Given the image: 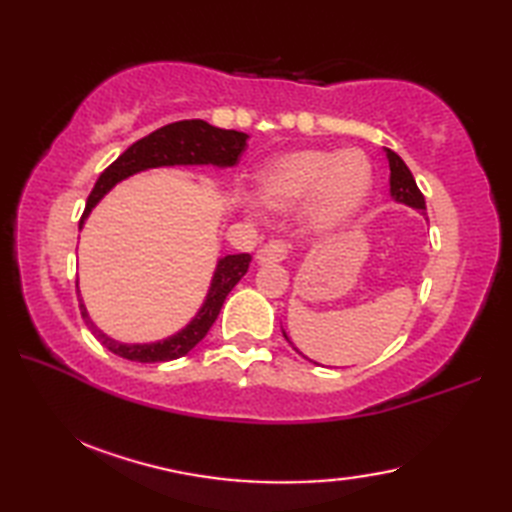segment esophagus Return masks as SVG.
<instances>
[{"mask_svg": "<svg viewBox=\"0 0 512 512\" xmlns=\"http://www.w3.org/2000/svg\"><path fill=\"white\" fill-rule=\"evenodd\" d=\"M290 246L286 244V242H281V239H275V242H268L262 250H259V255H257V259H259V264H264V262H284V259L288 257V250Z\"/></svg>", "mask_w": 512, "mask_h": 512, "instance_id": "obj_1", "label": "esophagus"}]
</instances>
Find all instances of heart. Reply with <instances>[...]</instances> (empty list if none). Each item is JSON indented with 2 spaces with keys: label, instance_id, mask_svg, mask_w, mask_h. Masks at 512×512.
I'll return each mask as SVG.
<instances>
[{
  "label": "heart",
  "instance_id": "1",
  "mask_svg": "<svg viewBox=\"0 0 512 512\" xmlns=\"http://www.w3.org/2000/svg\"><path fill=\"white\" fill-rule=\"evenodd\" d=\"M372 165L358 149H301L270 162L257 182L268 209L292 211L310 200L314 231L332 233L365 204Z\"/></svg>",
  "mask_w": 512,
  "mask_h": 512
}]
</instances>
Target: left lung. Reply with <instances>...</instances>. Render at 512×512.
Returning <instances> with one entry per match:
<instances>
[{"label": "left lung", "mask_w": 512, "mask_h": 512, "mask_svg": "<svg viewBox=\"0 0 512 512\" xmlns=\"http://www.w3.org/2000/svg\"><path fill=\"white\" fill-rule=\"evenodd\" d=\"M387 151V160H389V191H391V198H394L396 202H402L411 206V209H418V211H424L427 206H424V195L420 193L416 180H413L409 167L405 165V160H402L396 151L391 149H385ZM286 341L295 347V343H292L288 339V334L284 332ZM297 350V347H295ZM299 352V350H297ZM301 354V352H299ZM319 365V363H317Z\"/></svg>", "instance_id": "1"}]
</instances>
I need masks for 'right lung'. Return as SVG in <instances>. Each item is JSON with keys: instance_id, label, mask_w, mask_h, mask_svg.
<instances>
[{"instance_id": "right-lung-1", "label": "right lung", "mask_w": 512, "mask_h": 512, "mask_svg": "<svg viewBox=\"0 0 512 512\" xmlns=\"http://www.w3.org/2000/svg\"><path fill=\"white\" fill-rule=\"evenodd\" d=\"M248 134L235 132V129L213 127L200 118L193 121H178L156 129L149 136L136 140L132 147H127L110 167H107L101 178L96 180L94 189L85 202V211L81 215L79 228L88 220V215L96 204L103 200V195L116 187L118 182L132 176V173L154 169V167H173V165H215V167H233L246 149ZM250 264L248 253L226 255L217 262V268L211 279L209 295H206L200 312L195 314L193 321L182 328L178 334L169 336L156 343H121L114 341L112 336L103 334L92 323L85 303L81 301V317L90 325L92 334L99 339L107 350L116 356H123L127 361L136 363H165L189 354L198 345L206 332L211 330L217 314L222 310V303L228 297L237 281L246 275Z\"/></svg>"}]
</instances>
